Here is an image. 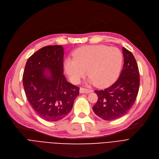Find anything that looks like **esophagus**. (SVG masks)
<instances>
[{"label": "esophagus", "instance_id": "esophagus-1", "mask_svg": "<svg viewBox=\"0 0 159 159\" xmlns=\"http://www.w3.org/2000/svg\"><path fill=\"white\" fill-rule=\"evenodd\" d=\"M93 90L92 89H85V88H83L81 87L80 89V92L81 94H83V93H90L92 92Z\"/></svg>", "mask_w": 159, "mask_h": 159}]
</instances>
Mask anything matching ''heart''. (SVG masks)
I'll return each instance as SVG.
<instances>
[{
	"mask_svg": "<svg viewBox=\"0 0 159 159\" xmlns=\"http://www.w3.org/2000/svg\"><path fill=\"white\" fill-rule=\"evenodd\" d=\"M122 62V53L116 48L87 45L74 51L73 59L65 60L64 67L74 83L79 82L87 70L90 82L98 87H105L117 78Z\"/></svg>",
	"mask_w": 159,
	"mask_h": 159,
	"instance_id": "1",
	"label": "heart"
}]
</instances>
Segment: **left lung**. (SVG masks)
I'll use <instances>...</instances> for the list:
<instances>
[{
    "instance_id": "left-lung-1",
    "label": "left lung",
    "mask_w": 159,
    "mask_h": 159,
    "mask_svg": "<svg viewBox=\"0 0 159 159\" xmlns=\"http://www.w3.org/2000/svg\"><path fill=\"white\" fill-rule=\"evenodd\" d=\"M124 64L117 80L110 87L95 90L98 99L92 109L100 118L111 120L125 115L137 98L139 84V71L133 54L123 48Z\"/></svg>"
}]
</instances>
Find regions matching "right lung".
<instances>
[{"label": "right lung", "mask_w": 159, "mask_h": 159, "mask_svg": "<svg viewBox=\"0 0 159 159\" xmlns=\"http://www.w3.org/2000/svg\"><path fill=\"white\" fill-rule=\"evenodd\" d=\"M63 48L48 45L28 58L23 74L27 99L42 119L57 121L71 111L80 88L63 75Z\"/></svg>", "instance_id": "right-lung-1"}]
</instances>
